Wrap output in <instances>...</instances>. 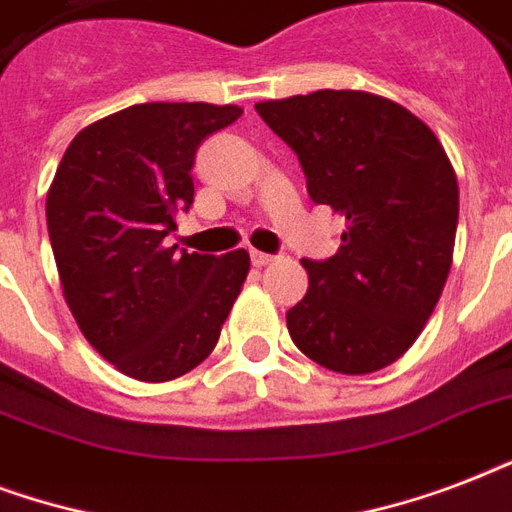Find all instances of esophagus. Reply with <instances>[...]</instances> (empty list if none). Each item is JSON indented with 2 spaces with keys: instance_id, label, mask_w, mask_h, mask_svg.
Wrapping results in <instances>:
<instances>
[{
  "instance_id": "1",
  "label": "esophagus",
  "mask_w": 512,
  "mask_h": 512,
  "mask_svg": "<svg viewBox=\"0 0 512 512\" xmlns=\"http://www.w3.org/2000/svg\"><path fill=\"white\" fill-rule=\"evenodd\" d=\"M276 257L268 255V252H257V249H252V263L257 265V268H265V265H271Z\"/></svg>"
}]
</instances>
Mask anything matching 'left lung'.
Masks as SVG:
<instances>
[{"label": "left lung", "instance_id": "1", "mask_svg": "<svg viewBox=\"0 0 512 512\" xmlns=\"http://www.w3.org/2000/svg\"><path fill=\"white\" fill-rule=\"evenodd\" d=\"M303 164L308 193L345 217L337 255L303 260L292 342L340 374H372L412 348L452 268L460 185L428 124L382 95L319 90L257 103Z\"/></svg>", "mask_w": 512, "mask_h": 512}]
</instances>
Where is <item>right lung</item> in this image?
<instances>
[{
  "label": "right lung",
  "instance_id": "obj_1",
  "mask_svg": "<svg viewBox=\"0 0 512 512\" xmlns=\"http://www.w3.org/2000/svg\"><path fill=\"white\" fill-rule=\"evenodd\" d=\"M244 114L212 103H138L84 127L47 191V231L76 327L122 374L183 377L215 350L249 252H175L164 236L193 204V156Z\"/></svg>",
  "mask_w": 512,
  "mask_h": 512
}]
</instances>
